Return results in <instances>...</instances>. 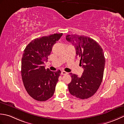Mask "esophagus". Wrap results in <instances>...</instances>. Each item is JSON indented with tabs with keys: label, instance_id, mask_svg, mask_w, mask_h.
Instances as JSON below:
<instances>
[{
	"label": "esophagus",
	"instance_id": "obj_1",
	"mask_svg": "<svg viewBox=\"0 0 124 124\" xmlns=\"http://www.w3.org/2000/svg\"><path fill=\"white\" fill-rule=\"evenodd\" d=\"M68 74V73L65 72V71H64V70H62V71L61 72V74L62 75H67Z\"/></svg>",
	"mask_w": 124,
	"mask_h": 124
}]
</instances>
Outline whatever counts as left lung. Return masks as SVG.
<instances>
[{"mask_svg":"<svg viewBox=\"0 0 124 124\" xmlns=\"http://www.w3.org/2000/svg\"><path fill=\"white\" fill-rule=\"evenodd\" d=\"M66 37L74 46L77 57L80 58L84 69L81 77L70 73L72 81L68 85L69 92L80 99H87L95 94L102 81L105 64L104 52L100 45L89 37L75 34Z\"/></svg>","mask_w":124,"mask_h":124,"instance_id":"left-lung-1","label":"left lung"}]
</instances>
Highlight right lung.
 Instances as JSON below:
<instances>
[{"instance_id":"obj_1","label":"right lung","mask_w":124,"mask_h":124,"mask_svg":"<svg viewBox=\"0 0 124 124\" xmlns=\"http://www.w3.org/2000/svg\"><path fill=\"white\" fill-rule=\"evenodd\" d=\"M62 33L37 38L24 50L21 59V76L26 91L38 101H45L54 94L61 71L52 72L45 69L52 48Z\"/></svg>"}]
</instances>
